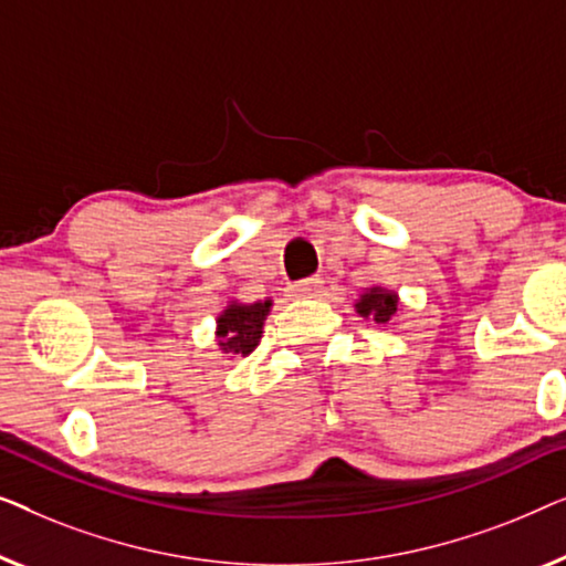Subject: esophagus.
I'll use <instances>...</instances> for the list:
<instances>
[{
	"label": "esophagus",
	"instance_id": "obj_1",
	"mask_svg": "<svg viewBox=\"0 0 566 566\" xmlns=\"http://www.w3.org/2000/svg\"><path fill=\"white\" fill-rule=\"evenodd\" d=\"M321 292H323V280H321V276H310V280H302V282L290 284L292 297H321Z\"/></svg>",
	"mask_w": 566,
	"mask_h": 566
}]
</instances>
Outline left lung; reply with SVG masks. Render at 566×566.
Segmentation results:
<instances>
[{
    "instance_id": "obj_1",
    "label": "left lung",
    "mask_w": 566,
    "mask_h": 566,
    "mask_svg": "<svg viewBox=\"0 0 566 566\" xmlns=\"http://www.w3.org/2000/svg\"><path fill=\"white\" fill-rule=\"evenodd\" d=\"M397 305H400V294L395 290H387V286H366L359 297H356L354 310L364 321L389 323L397 313Z\"/></svg>"
}]
</instances>
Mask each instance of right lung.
Listing matches in <instances>:
<instances>
[{
    "label": "right lung",
    "mask_w": 566,
    "mask_h": 566,
    "mask_svg": "<svg viewBox=\"0 0 566 566\" xmlns=\"http://www.w3.org/2000/svg\"><path fill=\"white\" fill-rule=\"evenodd\" d=\"M269 313H272V300H228V305L214 317V338H218L220 352L230 359L256 352Z\"/></svg>",
    "instance_id": "add662e5"
}]
</instances>
